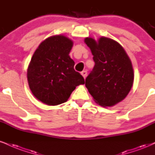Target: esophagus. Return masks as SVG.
<instances>
[{"label":"esophagus","instance_id":"esophagus-1","mask_svg":"<svg viewBox=\"0 0 155 155\" xmlns=\"http://www.w3.org/2000/svg\"><path fill=\"white\" fill-rule=\"evenodd\" d=\"M81 75H82L83 77L84 78V79H85V78L87 77V72L86 71H82V72L81 73Z\"/></svg>","mask_w":155,"mask_h":155}]
</instances>
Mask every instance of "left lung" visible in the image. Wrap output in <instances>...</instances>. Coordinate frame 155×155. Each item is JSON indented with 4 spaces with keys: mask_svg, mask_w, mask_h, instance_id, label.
<instances>
[{
    "mask_svg": "<svg viewBox=\"0 0 155 155\" xmlns=\"http://www.w3.org/2000/svg\"><path fill=\"white\" fill-rule=\"evenodd\" d=\"M84 42L93 55L94 65L85 86L93 100L102 107H112L124 100L131 91L134 74L130 58L120 44L101 37H88Z\"/></svg>",
    "mask_w": 155,
    "mask_h": 155,
    "instance_id": "8db88e82",
    "label": "left lung"
}]
</instances>
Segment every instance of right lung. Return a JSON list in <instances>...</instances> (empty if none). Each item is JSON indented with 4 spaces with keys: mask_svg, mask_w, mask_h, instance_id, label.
<instances>
[{
    "mask_svg": "<svg viewBox=\"0 0 155 155\" xmlns=\"http://www.w3.org/2000/svg\"><path fill=\"white\" fill-rule=\"evenodd\" d=\"M74 42L63 35L48 37L33 54L27 68V81L35 97L50 106L66 102L84 79L75 71L69 53Z\"/></svg>",
    "mask_w": 155,
    "mask_h": 155,
    "instance_id": "1",
    "label": "right lung"
}]
</instances>
